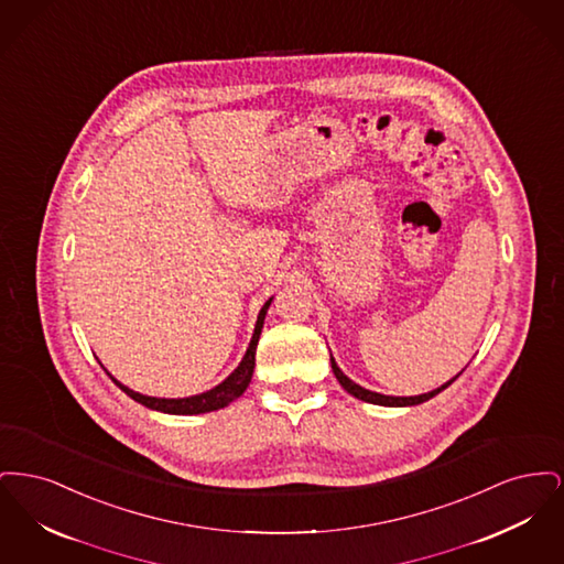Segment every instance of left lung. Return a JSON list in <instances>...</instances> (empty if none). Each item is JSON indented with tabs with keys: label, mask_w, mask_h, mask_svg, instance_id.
<instances>
[{
	"label": "left lung",
	"mask_w": 564,
	"mask_h": 564,
	"mask_svg": "<svg viewBox=\"0 0 564 564\" xmlns=\"http://www.w3.org/2000/svg\"><path fill=\"white\" fill-rule=\"evenodd\" d=\"M329 361H332L334 376L338 378V382L345 387L347 393H350V395L357 398V400H361V402L376 403V405H416V403L427 402L431 398H435L440 391H444L446 387H451L456 378L460 376V372H458V375H456L455 378H451L446 384L433 389L430 393H423V395H414V398H393V395H382V393H375V391H370V389H364V387L355 384L349 376L343 375V370L338 368V364H336V359L332 357V352H329Z\"/></svg>",
	"instance_id": "left-lung-1"
}]
</instances>
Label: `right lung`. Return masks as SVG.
<instances>
[{
    "mask_svg": "<svg viewBox=\"0 0 564 564\" xmlns=\"http://www.w3.org/2000/svg\"><path fill=\"white\" fill-rule=\"evenodd\" d=\"M269 302L262 306L260 315H258V322H256V329H253V336H251V343L247 347V352L239 364V368L228 376L224 382H219L217 387H214L212 391H205L200 395H192V398H180V400H164V398H150V395H141L133 389L124 387L122 382H118L113 376L111 380L129 395L133 398L134 402L145 405V408H152V410H159L164 414H203V412H214L219 408H226L228 403L235 402L237 398H241L245 393V389L249 387L251 382V376H253V368H256V349H258V340H260V334H262V327H264V317H267V311H269Z\"/></svg>",
    "mask_w": 564,
    "mask_h": 564,
    "instance_id": "right-lung-1",
    "label": "right lung"
}]
</instances>
